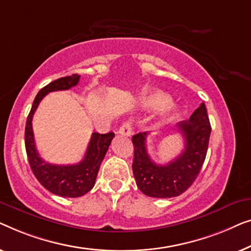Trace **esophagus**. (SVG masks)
<instances>
[{
  "label": "esophagus",
  "instance_id": "obj_1",
  "mask_svg": "<svg viewBox=\"0 0 251 251\" xmlns=\"http://www.w3.org/2000/svg\"><path fill=\"white\" fill-rule=\"evenodd\" d=\"M118 133L124 136H130V134H132V125H130V123L125 122L124 124L121 126V128L118 129Z\"/></svg>",
  "mask_w": 251,
  "mask_h": 251
}]
</instances>
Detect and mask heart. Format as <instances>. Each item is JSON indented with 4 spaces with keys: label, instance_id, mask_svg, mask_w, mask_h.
Returning <instances> with one entry per match:
<instances>
[{
    "label": "heart",
    "instance_id": "b5f03b06",
    "mask_svg": "<svg viewBox=\"0 0 251 251\" xmlns=\"http://www.w3.org/2000/svg\"><path fill=\"white\" fill-rule=\"evenodd\" d=\"M171 99L167 94L162 93L160 91H153L150 92L144 95L143 98V105L144 108L147 109H159L163 108L166 105L169 103ZM175 115V108L172 107V105H168L167 107L164 108L160 117V122L159 124H162V123H166L174 117Z\"/></svg>",
    "mask_w": 251,
    "mask_h": 251
}]
</instances>
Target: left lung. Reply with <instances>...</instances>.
I'll return each mask as SVG.
<instances>
[{
	"mask_svg": "<svg viewBox=\"0 0 251 251\" xmlns=\"http://www.w3.org/2000/svg\"><path fill=\"white\" fill-rule=\"evenodd\" d=\"M185 140V148L179 156L167 165H157L147 151V132L132 137L134 146L133 174L136 185L146 196L173 198L185 192L199 175L206 159L211 127L204 103L189 118L177 124Z\"/></svg>",
	"mask_w": 251,
	"mask_h": 251,
	"instance_id": "obj_1",
	"label": "left lung"
}]
</instances>
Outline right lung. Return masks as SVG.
I'll list each match as a JSON object with an SVG mask.
<instances>
[{"instance_id":"obj_1","label":"right lung","mask_w":251,"mask_h":251,"mask_svg":"<svg viewBox=\"0 0 251 251\" xmlns=\"http://www.w3.org/2000/svg\"><path fill=\"white\" fill-rule=\"evenodd\" d=\"M79 77L77 74L61 77L48 84L38 92L27 117L26 128H25V147L35 177L51 193L66 198L82 197L91 191L95 184L101 162L107 153L115 134L111 132L107 134L94 132L92 134L89 147L82 161L75 165H53L45 162L38 153L35 146L31 121H33L34 112L36 111L38 104L45 95L50 92L72 89L78 84Z\"/></svg>"}]
</instances>
